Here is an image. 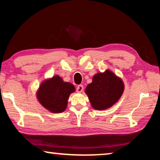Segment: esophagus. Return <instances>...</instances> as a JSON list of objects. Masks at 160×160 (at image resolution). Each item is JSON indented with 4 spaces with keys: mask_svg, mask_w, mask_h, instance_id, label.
Listing matches in <instances>:
<instances>
[{
    "mask_svg": "<svg viewBox=\"0 0 160 160\" xmlns=\"http://www.w3.org/2000/svg\"><path fill=\"white\" fill-rule=\"evenodd\" d=\"M76 90L78 92H82L83 91V85H79L77 87Z\"/></svg>",
    "mask_w": 160,
    "mask_h": 160,
    "instance_id": "esophagus-1",
    "label": "esophagus"
}]
</instances>
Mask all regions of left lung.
I'll return each instance as SVG.
<instances>
[{
	"instance_id": "8db88e82",
	"label": "left lung",
	"mask_w": 160,
	"mask_h": 160,
	"mask_svg": "<svg viewBox=\"0 0 160 160\" xmlns=\"http://www.w3.org/2000/svg\"><path fill=\"white\" fill-rule=\"evenodd\" d=\"M123 81L110 70L94 75L92 82L85 89L92 106L97 110H104L113 106L122 95Z\"/></svg>"
}]
</instances>
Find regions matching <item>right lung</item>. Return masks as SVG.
I'll use <instances>...</instances> for the list:
<instances>
[{
  "instance_id": "right-lung-1",
  "label": "right lung",
  "mask_w": 160,
  "mask_h": 160,
  "mask_svg": "<svg viewBox=\"0 0 160 160\" xmlns=\"http://www.w3.org/2000/svg\"><path fill=\"white\" fill-rule=\"evenodd\" d=\"M74 92L73 85L63 82L61 78L56 75L42 83L37 92V99L50 112L61 113L66 109L70 94Z\"/></svg>"
}]
</instances>
